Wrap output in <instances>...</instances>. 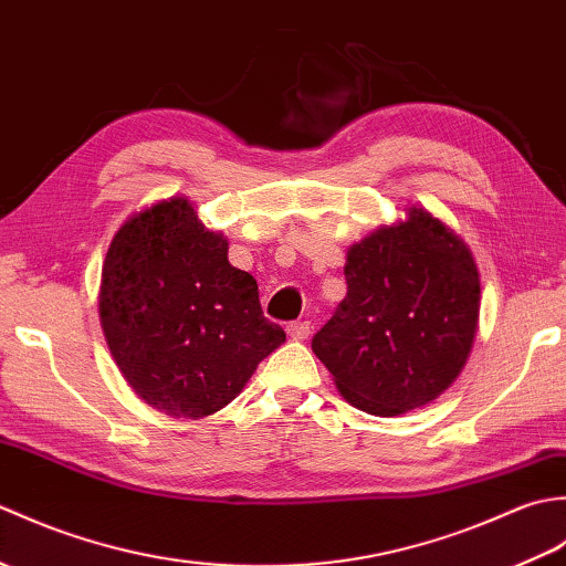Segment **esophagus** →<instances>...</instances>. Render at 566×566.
I'll return each instance as SVG.
<instances>
[{
  "label": "esophagus",
  "instance_id": "34e87169",
  "mask_svg": "<svg viewBox=\"0 0 566 566\" xmlns=\"http://www.w3.org/2000/svg\"><path fill=\"white\" fill-rule=\"evenodd\" d=\"M286 333H290L292 340H306L308 333H311V323L308 321L290 323V326H286Z\"/></svg>",
  "mask_w": 566,
  "mask_h": 566
}]
</instances>
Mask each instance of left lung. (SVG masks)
<instances>
[{"instance_id": "1", "label": "left lung", "mask_w": 566, "mask_h": 566, "mask_svg": "<svg viewBox=\"0 0 566 566\" xmlns=\"http://www.w3.org/2000/svg\"><path fill=\"white\" fill-rule=\"evenodd\" d=\"M347 248V294L311 347L343 399L391 418L460 377L479 328L472 250L423 207Z\"/></svg>"}]
</instances>
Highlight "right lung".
Masks as SVG:
<instances>
[{
  "mask_svg": "<svg viewBox=\"0 0 566 566\" xmlns=\"http://www.w3.org/2000/svg\"><path fill=\"white\" fill-rule=\"evenodd\" d=\"M106 345L128 387L170 418H207L243 391L286 335L262 316L258 282L187 197L130 213L106 250Z\"/></svg>",
  "mask_w": 566,
  "mask_h": 566,
  "instance_id": "add662e5",
  "label": "right lung"
}]
</instances>
